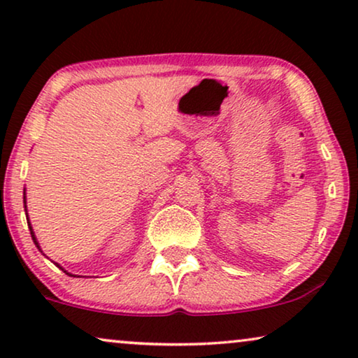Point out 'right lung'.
Returning a JSON list of instances; mask_svg holds the SVG:
<instances>
[{
	"label": "right lung",
	"instance_id": "1",
	"mask_svg": "<svg viewBox=\"0 0 358 358\" xmlns=\"http://www.w3.org/2000/svg\"><path fill=\"white\" fill-rule=\"evenodd\" d=\"M24 199H26V197H24ZM29 228H31V227H29ZM31 234H32V239H34V243H36V244H37V248H38V243L36 241V236H34V231H32V228H31Z\"/></svg>",
	"mask_w": 358,
	"mask_h": 358
}]
</instances>
